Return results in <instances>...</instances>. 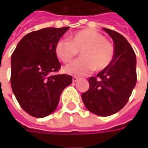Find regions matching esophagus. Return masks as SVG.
<instances>
[{"label":"esophagus","instance_id":"esophagus-1","mask_svg":"<svg viewBox=\"0 0 148 148\" xmlns=\"http://www.w3.org/2000/svg\"><path fill=\"white\" fill-rule=\"evenodd\" d=\"M78 77L76 76H74L73 77H72V81H73V82H76V81H77V80H78Z\"/></svg>","mask_w":148,"mask_h":148}]
</instances>
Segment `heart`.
I'll use <instances>...</instances> for the list:
<instances>
[{
	"label": "heart",
	"mask_w": 148,
	"mask_h": 148,
	"mask_svg": "<svg viewBox=\"0 0 148 148\" xmlns=\"http://www.w3.org/2000/svg\"><path fill=\"white\" fill-rule=\"evenodd\" d=\"M70 40H59L55 53L63 63L71 62L81 51V57L64 67L67 74L82 76L96 68L103 70L112 61L114 48L101 33L92 29H84L70 36Z\"/></svg>",
	"instance_id": "obj_1"
}]
</instances>
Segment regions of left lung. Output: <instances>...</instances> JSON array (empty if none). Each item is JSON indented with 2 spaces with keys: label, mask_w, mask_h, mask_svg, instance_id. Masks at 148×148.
<instances>
[{
  "label": "left lung",
  "mask_w": 148,
  "mask_h": 148,
  "mask_svg": "<svg viewBox=\"0 0 148 148\" xmlns=\"http://www.w3.org/2000/svg\"><path fill=\"white\" fill-rule=\"evenodd\" d=\"M114 42L112 61L89 78L90 88L81 95L86 108L95 114L107 117L124 108L137 82L136 55L127 39L121 34L103 28Z\"/></svg>",
  "instance_id": "obj_1"
}]
</instances>
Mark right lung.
<instances>
[{
  "instance_id": "add662e5",
  "label": "right lung",
  "mask_w": 148,
  "mask_h": 148,
  "mask_svg": "<svg viewBox=\"0 0 148 148\" xmlns=\"http://www.w3.org/2000/svg\"><path fill=\"white\" fill-rule=\"evenodd\" d=\"M69 28L47 27L27 34L11 55L13 93L23 110L33 117L53 113L64 89L72 83L71 75L51 74L61 67L54 49Z\"/></svg>"
}]
</instances>
